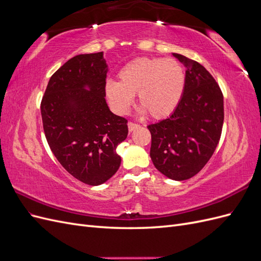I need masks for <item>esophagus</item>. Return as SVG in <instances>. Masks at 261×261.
Returning <instances> with one entry per match:
<instances>
[{
    "mask_svg": "<svg viewBox=\"0 0 261 261\" xmlns=\"http://www.w3.org/2000/svg\"><path fill=\"white\" fill-rule=\"evenodd\" d=\"M128 130L129 132H133V130H135L136 128H138L139 127V125L138 124H136V123H133V122H128Z\"/></svg>",
    "mask_w": 261,
    "mask_h": 261,
    "instance_id": "34e87169",
    "label": "esophagus"
}]
</instances>
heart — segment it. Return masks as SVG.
<instances>
[{
    "instance_id": "heart-1",
    "label": "heart",
    "mask_w": 261,
    "mask_h": 261,
    "mask_svg": "<svg viewBox=\"0 0 261 261\" xmlns=\"http://www.w3.org/2000/svg\"><path fill=\"white\" fill-rule=\"evenodd\" d=\"M118 83L106 85L108 100L116 112L128 111L137 94L141 111L153 120L170 116L183 97L186 77L184 68L174 59L137 58L120 69Z\"/></svg>"
}]
</instances>
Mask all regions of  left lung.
<instances>
[{
  "mask_svg": "<svg viewBox=\"0 0 261 261\" xmlns=\"http://www.w3.org/2000/svg\"><path fill=\"white\" fill-rule=\"evenodd\" d=\"M173 55L186 67L183 97L168 118L148 125L150 156L158 171L174 180L195 176L219 144L224 120L223 94L198 62Z\"/></svg>",
  "mask_w": 261,
  "mask_h": 261,
  "instance_id": "left-lung-1",
  "label": "left lung"
}]
</instances>
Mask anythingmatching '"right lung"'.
Masks as SVG:
<instances>
[{
    "label": "right lung",
    "instance_id": "right-lung-1",
    "mask_svg": "<svg viewBox=\"0 0 261 261\" xmlns=\"http://www.w3.org/2000/svg\"><path fill=\"white\" fill-rule=\"evenodd\" d=\"M107 73L103 52L76 55L51 76L40 107L53 154L70 175L91 186L115 174L121 165L116 148L128 134L127 120L107 105Z\"/></svg>",
    "mask_w": 261,
    "mask_h": 261
}]
</instances>
